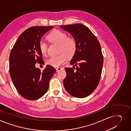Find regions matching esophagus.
I'll list each match as a JSON object with an SVG mask.
<instances>
[{"instance_id":"1","label":"esophagus","mask_w":131,"mask_h":131,"mask_svg":"<svg viewBox=\"0 0 131 131\" xmlns=\"http://www.w3.org/2000/svg\"><path fill=\"white\" fill-rule=\"evenodd\" d=\"M62 69V68H61V67H57V68H56V72H58V71H60Z\"/></svg>"}]
</instances>
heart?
Returning <instances> with one entry per match:
<instances>
[{"label": "heart", "mask_w": 131, "mask_h": 131, "mask_svg": "<svg viewBox=\"0 0 131 131\" xmlns=\"http://www.w3.org/2000/svg\"><path fill=\"white\" fill-rule=\"evenodd\" d=\"M47 38L50 42L59 45V53H62L48 59L46 61L48 65L55 67H58L66 62V55L68 57H72L75 54L77 48V41L74 37H68L65 32L56 30L50 33ZM39 48L41 54L46 55L47 45L45 41L41 40L39 41Z\"/></svg>", "instance_id": "heart-1"}]
</instances>
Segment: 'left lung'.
Masks as SVG:
<instances>
[{"label":"left lung","mask_w":131,"mask_h":131,"mask_svg":"<svg viewBox=\"0 0 131 131\" xmlns=\"http://www.w3.org/2000/svg\"><path fill=\"white\" fill-rule=\"evenodd\" d=\"M60 27L71 34L77 42L76 52L70 62L73 68H65L67 75L64 86L73 96L85 97L96 89L100 81L103 64L100 43L91 30L81 24Z\"/></svg>","instance_id":"1"}]
</instances>
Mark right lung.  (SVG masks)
I'll use <instances>...</instances> for the list:
<instances>
[{
  "mask_svg": "<svg viewBox=\"0 0 131 131\" xmlns=\"http://www.w3.org/2000/svg\"><path fill=\"white\" fill-rule=\"evenodd\" d=\"M53 26H34L25 30L11 50L9 72L16 89L28 100L40 99L47 91L49 81L56 72L54 67L47 65L41 72L35 67L37 62L43 64L39 43L42 36Z\"/></svg>",
  "mask_w": 131,
  "mask_h": 131,
  "instance_id": "1",
  "label": "right lung"
}]
</instances>
